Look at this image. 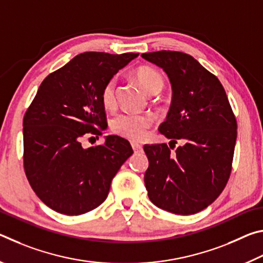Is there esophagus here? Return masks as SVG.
Here are the masks:
<instances>
[{"instance_id":"34e87169","label":"esophagus","mask_w":263,"mask_h":263,"mask_svg":"<svg viewBox=\"0 0 263 263\" xmlns=\"http://www.w3.org/2000/svg\"><path fill=\"white\" fill-rule=\"evenodd\" d=\"M131 146H132V148H133V151H135L136 153L142 152V147H141V146H140L139 144H136V142H132Z\"/></svg>"}]
</instances>
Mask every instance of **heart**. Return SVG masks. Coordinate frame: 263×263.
<instances>
[{"instance_id":"b5f03b06","label":"heart","mask_w":263,"mask_h":263,"mask_svg":"<svg viewBox=\"0 0 263 263\" xmlns=\"http://www.w3.org/2000/svg\"><path fill=\"white\" fill-rule=\"evenodd\" d=\"M133 75L146 94L152 96L159 94L162 90L163 79L155 69L147 66H141L135 70ZM116 86H117L116 79H110L102 89V103L108 109L114 108L116 105ZM151 124H152V119L148 116L122 114L114 118L111 128L116 135L133 141H139L145 137L146 130L151 126Z\"/></svg>"}]
</instances>
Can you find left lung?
<instances>
[{
  "label": "left lung",
  "mask_w": 263,
  "mask_h": 263,
  "mask_svg": "<svg viewBox=\"0 0 263 263\" xmlns=\"http://www.w3.org/2000/svg\"><path fill=\"white\" fill-rule=\"evenodd\" d=\"M141 57L162 68L172 84V105L159 131L171 142L184 141L175 153L166 144L144 146L148 197L162 210L194 215L215 202L228 183L237 121L219 80L193 57L175 51Z\"/></svg>",
  "instance_id": "left-lung-1"
}]
</instances>
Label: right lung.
I'll return each mask as SVG.
<instances>
[{
  "label": "right lung",
  "mask_w": 263,
  "mask_h": 263,
  "mask_svg": "<svg viewBox=\"0 0 263 263\" xmlns=\"http://www.w3.org/2000/svg\"><path fill=\"white\" fill-rule=\"evenodd\" d=\"M138 53L86 52L42 82L23 119L24 169L35 195L59 213L78 216L108 197L111 181L133 151L126 139L103 145L82 140L108 126L101 94L105 83ZM94 138V137H91Z\"/></svg>",
  "instance_id": "obj_1"
}]
</instances>
